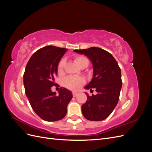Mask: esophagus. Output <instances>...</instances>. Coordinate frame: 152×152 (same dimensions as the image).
<instances>
[{
    "instance_id": "34e87169",
    "label": "esophagus",
    "mask_w": 152,
    "mask_h": 152,
    "mask_svg": "<svg viewBox=\"0 0 152 152\" xmlns=\"http://www.w3.org/2000/svg\"><path fill=\"white\" fill-rule=\"evenodd\" d=\"M78 94H79V93H75V92H73V93H72V95H73V97H76V96H78Z\"/></svg>"
}]
</instances>
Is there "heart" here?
I'll use <instances>...</instances> for the list:
<instances>
[{"label": "heart", "instance_id": "b5f03b06", "mask_svg": "<svg viewBox=\"0 0 152 152\" xmlns=\"http://www.w3.org/2000/svg\"><path fill=\"white\" fill-rule=\"evenodd\" d=\"M74 61L81 68H86L89 66V60L86 56L83 55L77 56L74 58ZM66 65V60L65 59H62L59 62L58 65V73L59 75H63L65 72V67ZM86 83V80L82 77H74L68 76L64 80V85L66 88L72 91L79 90L81 87Z\"/></svg>", "mask_w": 152, "mask_h": 152}]
</instances>
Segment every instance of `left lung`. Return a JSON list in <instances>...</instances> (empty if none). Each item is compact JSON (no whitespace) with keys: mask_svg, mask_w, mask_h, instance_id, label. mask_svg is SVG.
<instances>
[{"mask_svg":"<svg viewBox=\"0 0 152 152\" xmlns=\"http://www.w3.org/2000/svg\"><path fill=\"white\" fill-rule=\"evenodd\" d=\"M75 52L84 54L93 63V77L86 89H96L97 94H87L86 102L82 105V112L89 121H100L112 113L119 99L122 88L121 71L117 61L107 50L93 47L75 49Z\"/></svg>","mask_w":152,"mask_h":152,"instance_id":"obj_1","label":"left lung"}]
</instances>
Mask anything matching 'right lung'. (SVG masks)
Wrapping results in <instances>:
<instances>
[{
    "label": "right lung",
    "instance_id": "obj_1",
    "mask_svg": "<svg viewBox=\"0 0 152 152\" xmlns=\"http://www.w3.org/2000/svg\"><path fill=\"white\" fill-rule=\"evenodd\" d=\"M67 49L48 45L35 52L26 64L23 75L25 94L34 111L45 121L61 120L67 112L72 93L60 87L59 95L51 91L56 86L58 65Z\"/></svg>",
    "mask_w": 152,
    "mask_h": 152
}]
</instances>
